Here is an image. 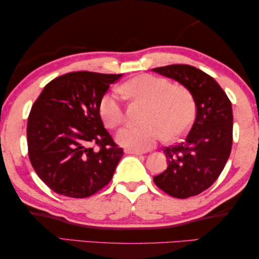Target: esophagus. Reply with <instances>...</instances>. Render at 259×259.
<instances>
[{"instance_id": "34e87169", "label": "esophagus", "mask_w": 259, "mask_h": 259, "mask_svg": "<svg viewBox=\"0 0 259 259\" xmlns=\"http://www.w3.org/2000/svg\"><path fill=\"white\" fill-rule=\"evenodd\" d=\"M126 154H133V155H143L145 152L142 150H134V149H126L125 150Z\"/></svg>"}]
</instances>
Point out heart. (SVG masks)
I'll return each mask as SVG.
<instances>
[{
  "label": "heart",
  "mask_w": 259,
  "mask_h": 259,
  "mask_svg": "<svg viewBox=\"0 0 259 259\" xmlns=\"http://www.w3.org/2000/svg\"><path fill=\"white\" fill-rule=\"evenodd\" d=\"M126 97L147 103L142 116L145 124L126 126L117 134L119 145L134 150H145L164 137L172 141L181 137L192 125L195 101L185 86L172 84L166 78L140 74L119 87ZM100 114L104 124L116 128L125 120L124 108L117 93L109 92L100 102Z\"/></svg>",
  "instance_id": "1"
}]
</instances>
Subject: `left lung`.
<instances>
[{
  "instance_id": "obj_1",
  "label": "left lung",
  "mask_w": 259,
  "mask_h": 259,
  "mask_svg": "<svg viewBox=\"0 0 259 259\" xmlns=\"http://www.w3.org/2000/svg\"><path fill=\"white\" fill-rule=\"evenodd\" d=\"M152 71L184 84L196 104L192 128L180 143L165 148L167 168L154 177V182L169 196H195L218 179L230 157L232 103L218 82L196 67L173 64Z\"/></svg>"
}]
</instances>
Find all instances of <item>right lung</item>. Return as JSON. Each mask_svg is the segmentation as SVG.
Masks as SVG:
<instances>
[{
	"instance_id": "add662e5",
	"label": "right lung",
	"mask_w": 259,
	"mask_h": 259,
	"mask_svg": "<svg viewBox=\"0 0 259 259\" xmlns=\"http://www.w3.org/2000/svg\"><path fill=\"white\" fill-rule=\"evenodd\" d=\"M121 75L70 72L47 83L34 102L27 120L28 157L55 193L84 198L111 181L124 151L104 128L99 108Z\"/></svg>"
}]
</instances>
